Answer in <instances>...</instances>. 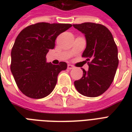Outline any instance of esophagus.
I'll list each match as a JSON object with an SVG mask.
<instances>
[{
  "instance_id": "obj_1",
  "label": "esophagus",
  "mask_w": 132,
  "mask_h": 132,
  "mask_svg": "<svg viewBox=\"0 0 132 132\" xmlns=\"http://www.w3.org/2000/svg\"><path fill=\"white\" fill-rule=\"evenodd\" d=\"M73 68H74V66H72L71 64H68V69H69V70H71V69H72Z\"/></svg>"
}]
</instances>
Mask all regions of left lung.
Returning a JSON list of instances; mask_svg holds the SVG:
<instances>
[{
    "mask_svg": "<svg viewBox=\"0 0 132 132\" xmlns=\"http://www.w3.org/2000/svg\"><path fill=\"white\" fill-rule=\"evenodd\" d=\"M73 27L84 34L86 47L82 57L90 60L88 70L83 69V77L75 81V87L84 96H100L110 86L118 68L116 43L111 32L102 24L84 22Z\"/></svg>",
    "mask_w": 132,
    "mask_h": 132,
    "instance_id": "obj_1",
    "label": "left lung"
}]
</instances>
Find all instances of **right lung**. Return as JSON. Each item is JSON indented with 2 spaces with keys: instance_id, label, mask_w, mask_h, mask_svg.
Wrapping results in <instances>:
<instances>
[{
  "instance_id": "add662e5",
  "label": "right lung",
  "mask_w": 132,
  "mask_h": 132,
  "mask_svg": "<svg viewBox=\"0 0 132 132\" xmlns=\"http://www.w3.org/2000/svg\"><path fill=\"white\" fill-rule=\"evenodd\" d=\"M71 27L70 24L39 22L18 34L11 49L10 68L18 87L27 96L42 98L54 90L58 74L66 70L67 64L47 63L46 55L55 48L57 37Z\"/></svg>"
}]
</instances>
